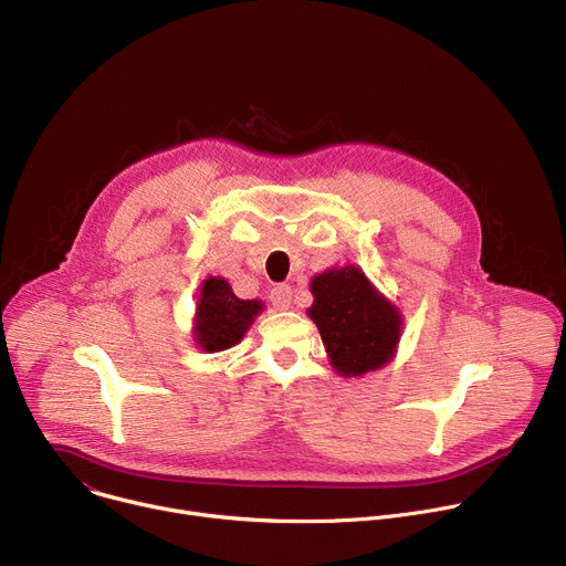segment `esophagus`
I'll return each instance as SVG.
<instances>
[{
  "mask_svg": "<svg viewBox=\"0 0 566 566\" xmlns=\"http://www.w3.org/2000/svg\"><path fill=\"white\" fill-rule=\"evenodd\" d=\"M291 300H293V291H291L289 284H277V286H273V291H271V302H273L275 308H280V311L289 308V306H291Z\"/></svg>",
  "mask_w": 566,
  "mask_h": 566,
  "instance_id": "obj_1",
  "label": "esophagus"
}]
</instances>
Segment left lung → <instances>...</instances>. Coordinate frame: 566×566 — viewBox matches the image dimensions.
<instances>
[{
    "mask_svg": "<svg viewBox=\"0 0 566 566\" xmlns=\"http://www.w3.org/2000/svg\"><path fill=\"white\" fill-rule=\"evenodd\" d=\"M311 293L308 317L340 376H363L394 358L402 317L358 266L315 275Z\"/></svg>",
    "mask_w": 566,
    "mask_h": 566,
    "instance_id": "8db88e82",
    "label": "left lung"
}]
</instances>
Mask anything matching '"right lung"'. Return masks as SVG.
I'll return each instance as SVG.
<instances>
[{"mask_svg": "<svg viewBox=\"0 0 566 566\" xmlns=\"http://www.w3.org/2000/svg\"><path fill=\"white\" fill-rule=\"evenodd\" d=\"M262 311L260 300H239L223 277H208L197 302L195 343L208 354L226 352L244 338Z\"/></svg>", "mask_w": 566, "mask_h": 566, "instance_id": "obj_1", "label": "right lung"}]
</instances>
